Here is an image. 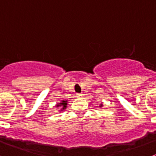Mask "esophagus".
I'll return each mask as SVG.
<instances>
[{"instance_id":"1","label":"esophagus","mask_w":156,"mask_h":156,"mask_svg":"<svg viewBox=\"0 0 156 156\" xmlns=\"http://www.w3.org/2000/svg\"><path fill=\"white\" fill-rule=\"evenodd\" d=\"M83 94H76V97H78V98L83 97Z\"/></svg>"}]
</instances>
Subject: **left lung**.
Here are the masks:
<instances>
[{"instance_id": "1", "label": "left lung", "mask_w": 156, "mask_h": 156, "mask_svg": "<svg viewBox=\"0 0 156 156\" xmlns=\"http://www.w3.org/2000/svg\"><path fill=\"white\" fill-rule=\"evenodd\" d=\"M101 105H101V106H100V107H101Z\"/></svg>"}]
</instances>
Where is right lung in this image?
I'll list each match as a JSON object with an SVG mask.
<instances>
[{"mask_svg":"<svg viewBox=\"0 0 156 156\" xmlns=\"http://www.w3.org/2000/svg\"><path fill=\"white\" fill-rule=\"evenodd\" d=\"M67 102H68V101H62L61 102L58 103V105H56V107H61V111H63L64 109L66 108V105H67Z\"/></svg>","mask_w":156,"mask_h":156,"instance_id":"add662e5","label":"right lung"}]
</instances>
